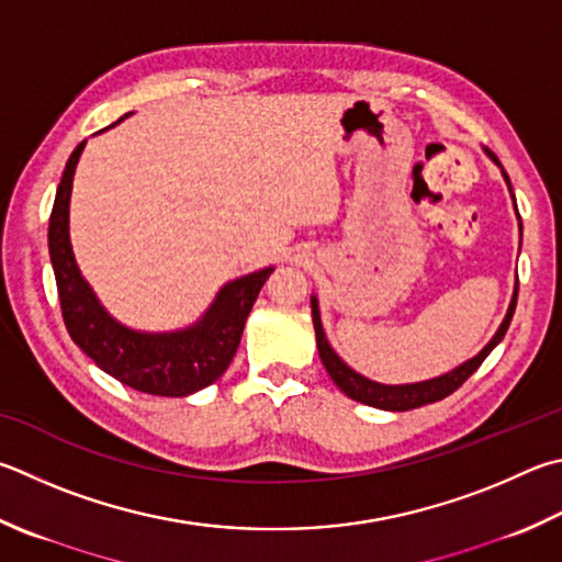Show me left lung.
<instances>
[{
    "label": "left lung",
    "instance_id": "obj_1",
    "mask_svg": "<svg viewBox=\"0 0 562 562\" xmlns=\"http://www.w3.org/2000/svg\"><path fill=\"white\" fill-rule=\"evenodd\" d=\"M486 151V157L494 161V165L502 169V177L506 181L508 191H512V199H514V206H516V196H514V189H512V181H508V175L502 167V161L496 159L494 151ZM516 216H518V209H516ZM518 228H521V216H518ZM516 297H518V280H516V288H514V297L512 304H508L506 316L502 326H498L496 334L492 336V341H488L482 351H479L474 359H469L464 363H459L457 369L447 371L442 375H437V379H427V381H417V383H401V385H387V383H379V381H371L361 375L359 371H353L351 366H346L341 361V356L331 349V344L326 341V334H324V326H322V316H319V300L312 294V322H314V334H316V349H319V359L324 363L326 373L331 375V381L339 385V391L346 393L356 403H363V405H371V407H379V411H393V413H403V411H413V407H423L427 403H437L447 397L450 393H454L459 385H462L469 375H472L482 361L486 359L488 353H492L498 341L504 339V334L508 329V324H512V316L516 310Z\"/></svg>",
    "mask_w": 562,
    "mask_h": 562
}]
</instances>
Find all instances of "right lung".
<instances>
[{"mask_svg": "<svg viewBox=\"0 0 562 562\" xmlns=\"http://www.w3.org/2000/svg\"><path fill=\"white\" fill-rule=\"evenodd\" d=\"M122 115L115 125L130 117ZM110 125V127H115ZM105 132V130H103ZM86 139L68 157L48 221V252L66 329L100 371L135 391L183 397L218 381L238 351L243 326L274 268H262L218 290L201 319L177 331L130 329L112 316L80 274L68 233L70 189Z\"/></svg>", "mask_w": 562, "mask_h": 562, "instance_id": "add662e5", "label": "right lung"}]
</instances>
